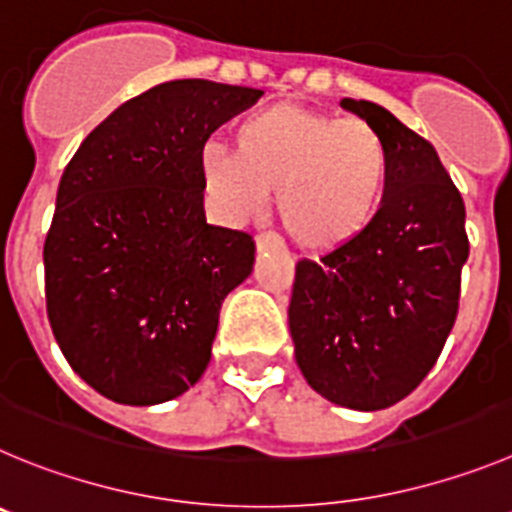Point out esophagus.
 Wrapping results in <instances>:
<instances>
[{
  "instance_id": "esophagus-1",
  "label": "esophagus",
  "mask_w": 512,
  "mask_h": 512,
  "mask_svg": "<svg viewBox=\"0 0 512 512\" xmlns=\"http://www.w3.org/2000/svg\"><path fill=\"white\" fill-rule=\"evenodd\" d=\"M280 245H283V242H280L278 234H273V232H262V234H257V237H255L257 252L275 250V247H280Z\"/></svg>"
}]
</instances>
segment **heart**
Here are the masks:
<instances>
[{"mask_svg":"<svg viewBox=\"0 0 512 512\" xmlns=\"http://www.w3.org/2000/svg\"><path fill=\"white\" fill-rule=\"evenodd\" d=\"M201 183L214 209L242 222L275 188V214L301 250L331 252L370 229L390 181V153L362 119L275 104L234 127V153L206 145Z\"/></svg>","mask_w":512,"mask_h":512,"instance_id":"1","label":"heart"}]
</instances>
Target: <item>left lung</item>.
Returning <instances> with one entry per match:
<instances>
[{
  "mask_svg": "<svg viewBox=\"0 0 512 512\" xmlns=\"http://www.w3.org/2000/svg\"><path fill=\"white\" fill-rule=\"evenodd\" d=\"M342 107L388 145V191L352 245L298 262L288 326L316 393L382 411L421 385L457 321L467 211L431 142L380 104L342 99Z\"/></svg>",
  "mask_w": 512,
  "mask_h": 512,
  "instance_id": "obj_1",
  "label": "left lung"
}]
</instances>
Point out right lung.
Masks as SVG:
<instances>
[{
    "instance_id": "1",
    "label": "right lung",
    "mask_w": 512,
    "mask_h": 512,
    "mask_svg": "<svg viewBox=\"0 0 512 512\" xmlns=\"http://www.w3.org/2000/svg\"><path fill=\"white\" fill-rule=\"evenodd\" d=\"M260 96L204 78L153 86L91 130L63 170L43 250L50 329L73 372L114 403L173 400L209 365L255 242L206 224L199 158Z\"/></svg>"
}]
</instances>
